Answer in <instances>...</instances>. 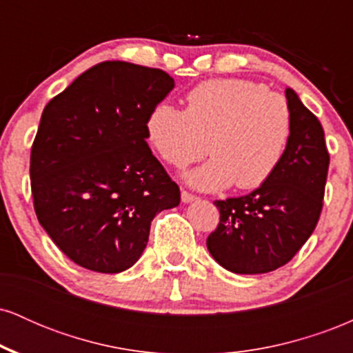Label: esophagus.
Instances as JSON below:
<instances>
[{"instance_id":"obj_1","label":"esophagus","mask_w":353,"mask_h":353,"mask_svg":"<svg viewBox=\"0 0 353 353\" xmlns=\"http://www.w3.org/2000/svg\"><path fill=\"white\" fill-rule=\"evenodd\" d=\"M181 199H182V202H184V204H189V202L196 201L197 197L194 196V194L188 192V190H182V192H181Z\"/></svg>"}]
</instances>
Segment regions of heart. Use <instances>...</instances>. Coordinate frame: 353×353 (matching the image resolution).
<instances>
[{
    "label": "heart",
    "instance_id": "b5f03b06",
    "mask_svg": "<svg viewBox=\"0 0 353 353\" xmlns=\"http://www.w3.org/2000/svg\"><path fill=\"white\" fill-rule=\"evenodd\" d=\"M185 101V109L159 104L149 114L145 131L156 152L177 169L209 152L212 159L188 174L197 189L261 188L292 134L287 99L252 81L212 79L190 89Z\"/></svg>",
    "mask_w": 353,
    "mask_h": 353
}]
</instances>
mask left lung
Here are the masks:
<instances>
[{"instance_id":"1","label":"left lung","mask_w":353,"mask_h":353,"mask_svg":"<svg viewBox=\"0 0 353 353\" xmlns=\"http://www.w3.org/2000/svg\"><path fill=\"white\" fill-rule=\"evenodd\" d=\"M292 134L281 164L261 188L216 201L221 212L208 249L234 274H265L292 261L317 225L330 156L320 121L290 88Z\"/></svg>"}]
</instances>
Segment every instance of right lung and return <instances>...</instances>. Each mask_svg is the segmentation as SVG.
Instances as JSON below:
<instances>
[{
    "label": "right lung",
    "mask_w": 353,
    "mask_h": 353,
    "mask_svg": "<svg viewBox=\"0 0 353 353\" xmlns=\"http://www.w3.org/2000/svg\"><path fill=\"white\" fill-rule=\"evenodd\" d=\"M172 88L163 70L104 61L44 108L31 148L34 212L74 264L129 269L154 216L179 205V185L145 143L148 117Z\"/></svg>",
    "instance_id": "add662e5"
}]
</instances>
